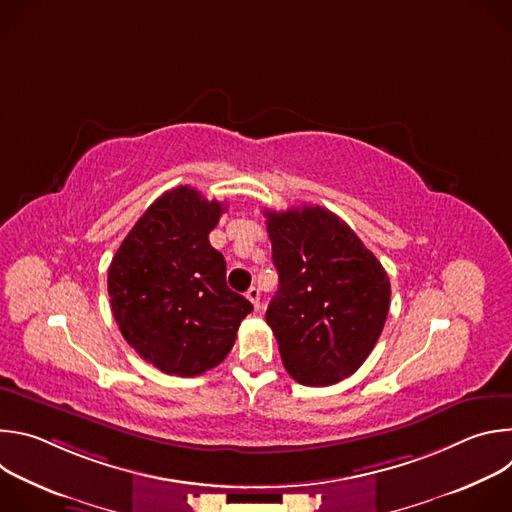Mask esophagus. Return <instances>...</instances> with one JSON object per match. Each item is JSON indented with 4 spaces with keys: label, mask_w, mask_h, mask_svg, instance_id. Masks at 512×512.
Wrapping results in <instances>:
<instances>
[{
    "label": "esophagus",
    "mask_w": 512,
    "mask_h": 512,
    "mask_svg": "<svg viewBox=\"0 0 512 512\" xmlns=\"http://www.w3.org/2000/svg\"><path fill=\"white\" fill-rule=\"evenodd\" d=\"M247 300L253 304V308H255V310H259V308H261V294H259V289H257V287H249V291H247Z\"/></svg>",
    "instance_id": "1"
}]
</instances>
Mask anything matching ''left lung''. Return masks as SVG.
I'll list each match as a JSON object with an SVG mask.
<instances>
[{"mask_svg":"<svg viewBox=\"0 0 512 512\" xmlns=\"http://www.w3.org/2000/svg\"><path fill=\"white\" fill-rule=\"evenodd\" d=\"M279 287L265 320L285 371L328 387L358 371L375 348L391 302L381 261L322 206L265 210Z\"/></svg>","mask_w":512,"mask_h":512,"instance_id":"left-lung-1","label":"left lung"}]
</instances>
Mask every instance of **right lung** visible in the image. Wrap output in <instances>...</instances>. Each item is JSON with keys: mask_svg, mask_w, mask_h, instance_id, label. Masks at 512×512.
I'll list each match as a JSON object with an SVG mask.
<instances>
[{"mask_svg": "<svg viewBox=\"0 0 512 512\" xmlns=\"http://www.w3.org/2000/svg\"><path fill=\"white\" fill-rule=\"evenodd\" d=\"M227 204L190 186L164 192L117 249L107 275L113 318L156 369L196 377L231 352L251 302L227 285V263L208 233Z\"/></svg>", "mask_w": 512, "mask_h": 512, "instance_id": "add662e5", "label": "right lung"}]
</instances>
